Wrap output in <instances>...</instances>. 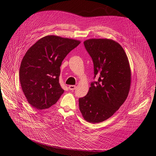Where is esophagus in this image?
Instances as JSON below:
<instances>
[{"mask_svg":"<svg viewBox=\"0 0 156 156\" xmlns=\"http://www.w3.org/2000/svg\"><path fill=\"white\" fill-rule=\"evenodd\" d=\"M69 90H70L73 91V90H76V86H74V85H70V86H69Z\"/></svg>","mask_w":156,"mask_h":156,"instance_id":"obj_1","label":"esophagus"}]
</instances>
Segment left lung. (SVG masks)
Instances as JSON below:
<instances>
[{"label":"left lung","instance_id":"left-lung-1","mask_svg":"<svg viewBox=\"0 0 156 156\" xmlns=\"http://www.w3.org/2000/svg\"><path fill=\"white\" fill-rule=\"evenodd\" d=\"M94 65V81L87 94L79 99V109L86 121L98 123L112 116L127 98L131 85L128 59L119 44L107 39L84 42Z\"/></svg>","mask_w":156,"mask_h":156}]
</instances>
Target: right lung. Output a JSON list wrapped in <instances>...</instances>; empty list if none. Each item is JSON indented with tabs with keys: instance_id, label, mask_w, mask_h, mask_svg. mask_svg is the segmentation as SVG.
<instances>
[{
	"instance_id": "1",
	"label": "right lung",
	"mask_w": 156,
	"mask_h": 156,
	"mask_svg": "<svg viewBox=\"0 0 156 156\" xmlns=\"http://www.w3.org/2000/svg\"><path fill=\"white\" fill-rule=\"evenodd\" d=\"M79 41L48 35L29 48L21 61L20 80L28 102L38 110L57 102L64 90L59 83L62 62Z\"/></svg>"
}]
</instances>
